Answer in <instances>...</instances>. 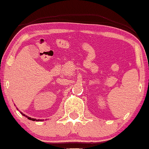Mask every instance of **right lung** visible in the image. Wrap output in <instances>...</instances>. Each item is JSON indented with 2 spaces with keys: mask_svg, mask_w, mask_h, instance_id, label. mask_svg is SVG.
Returning a JSON list of instances; mask_svg holds the SVG:
<instances>
[{
  "mask_svg": "<svg viewBox=\"0 0 149 149\" xmlns=\"http://www.w3.org/2000/svg\"><path fill=\"white\" fill-rule=\"evenodd\" d=\"M22 113V115H24V116L26 117V118H27L28 119L30 120H33V121H35V120H36V121H39V120H36V119H34V118H29V117H27V116H26V115H25L24 114H23L22 113Z\"/></svg>",
  "mask_w": 149,
  "mask_h": 149,
  "instance_id": "right-lung-1",
  "label": "right lung"
}]
</instances>
